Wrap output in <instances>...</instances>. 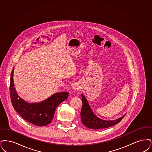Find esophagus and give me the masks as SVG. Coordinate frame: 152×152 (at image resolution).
I'll use <instances>...</instances> for the list:
<instances>
[{"instance_id": "esophagus-1", "label": "esophagus", "mask_w": 152, "mask_h": 152, "mask_svg": "<svg viewBox=\"0 0 152 152\" xmlns=\"http://www.w3.org/2000/svg\"><path fill=\"white\" fill-rule=\"evenodd\" d=\"M73 89L75 91H79L80 89V86L79 83H74L73 86Z\"/></svg>"}]
</instances>
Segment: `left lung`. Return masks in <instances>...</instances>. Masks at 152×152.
Segmentation results:
<instances>
[{
    "label": "left lung",
    "mask_w": 152,
    "mask_h": 152,
    "mask_svg": "<svg viewBox=\"0 0 152 152\" xmlns=\"http://www.w3.org/2000/svg\"><path fill=\"white\" fill-rule=\"evenodd\" d=\"M81 96L82 101V107L80 112L81 121L88 128L98 129L112 126L118 124L126 116L124 115L119 119L112 121H107L99 119L93 113L85 96L82 94Z\"/></svg>",
    "instance_id": "1"
}]
</instances>
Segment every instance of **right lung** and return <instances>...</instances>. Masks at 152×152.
<instances>
[{
  "instance_id": "add662e5",
  "label": "right lung",
  "mask_w": 152,
  "mask_h": 152,
  "mask_svg": "<svg viewBox=\"0 0 152 152\" xmlns=\"http://www.w3.org/2000/svg\"><path fill=\"white\" fill-rule=\"evenodd\" d=\"M13 70L11 74L10 93L15 110L23 119L33 125L41 126L50 124L57 106L68 98L69 93H56L40 103H28L21 99L16 92L13 83Z\"/></svg>"
}]
</instances>
